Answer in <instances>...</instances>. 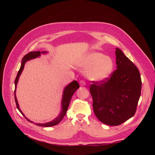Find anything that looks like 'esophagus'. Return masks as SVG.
<instances>
[{
	"mask_svg": "<svg viewBox=\"0 0 155 155\" xmlns=\"http://www.w3.org/2000/svg\"><path fill=\"white\" fill-rule=\"evenodd\" d=\"M79 83H80V85L81 86H85L86 85V83H85V81H84V80H81Z\"/></svg>",
	"mask_w": 155,
	"mask_h": 155,
	"instance_id": "34e87169",
	"label": "esophagus"
}]
</instances>
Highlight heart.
Masks as SVG:
<instances>
[{"mask_svg":"<svg viewBox=\"0 0 155 155\" xmlns=\"http://www.w3.org/2000/svg\"><path fill=\"white\" fill-rule=\"evenodd\" d=\"M82 67L88 68L87 76L94 81H103L110 76L114 67L112 59L99 52L88 54L84 59Z\"/></svg>","mask_w":155,"mask_h":155,"instance_id":"1","label":"heart"}]
</instances>
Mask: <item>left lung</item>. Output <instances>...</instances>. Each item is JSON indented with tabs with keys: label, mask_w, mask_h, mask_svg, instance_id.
<instances>
[{
	"label": "left lung",
	"mask_w": 155,
	"mask_h": 155,
	"mask_svg": "<svg viewBox=\"0 0 155 155\" xmlns=\"http://www.w3.org/2000/svg\"><path fill=\"white\" fill-rule=\"evenodd\" d=\"M115 53L117 69L104 80L92 81L90 87L96 116L112 126L123 124L134 115L142 88L137 67L120 49L116 48Z\"/></svg>",
	"instance_id": "obj_1"
}]
</instances>
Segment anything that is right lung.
<instances>
[{"label": "right lung", "mask_w": 155, "mask_h": 155, "mask_svg": "<svg viewBox=\"0 0 155 155\" xmlns=\"http://www.w3.org/2000/svg\"><path fill=\"white\" fill-rule=\"evenodd\" d=\"M46 52H47L46 51H41V52L39 51H30V53L25 55L22 59L21 68H20L19 70H18V72L17 75V77L15 78V92H14V94H15V103H16V106H17V108L18 109V110L20 111L21 113L23 116H24L25 118H26V116H25L24 114L22 113V112L20 109L19 105H18V101H17V97H16V95H15L16 87H17V83H18V79H19V76H21V74L22 72L23 69H24L25 64L26 61H29L30 59L38 58L41 55V54H46ZM78 88H79V85L78 83L77 82V81H73L72 82H71L70 84H68V85L67 87H65V88L64 89V91H63V98H62V102H61L62 109H61V112H60L59 116L58 117H56V118L51 121H50V122L45 123V124H35L37 125H39V126H42V127H51V126H54L55 125H58L59 123H60L61 121H62V120L64 118L65 114H66V113H67V109H68V106H69L70 101V100H71L72 96H73L74 93L76 91V90ZM26 119L28 121H29L30 122L33 123L31 121H30L27 118H26Z\"/></svg>", "instance_id": "add662e5"}]
</instances>
